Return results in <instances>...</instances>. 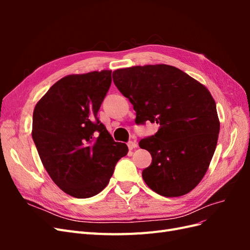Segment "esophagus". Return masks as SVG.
Masks as SVG:
<instances>
[{
    "label": "esophagus",
    "instance_id": "1",
    "mask_svg": "<svg viewBox=\"0 0 250 250\" xmlns=\"http://www.w3.org/2000/svg\"><path fill=\"white\" fill-rule=\"evenodd\" d=\"M127 146H128V148H129L130 150H132V149L138 147V143L135 142V141H129V142L127 143Z\"/></svg>",
    "mask_w": 250,
    "mask_h": 250
}]
</instances>
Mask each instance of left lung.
I'll return each instance as SVG.
<instances>
[{
	"mask_svg": "<svg viewBox=\"0 0 250 250\" xmlns=\"http://www.w3.org/2000/svg\"><path fill=\"white\" fill-rule=\"evenodd\" d=\"M115 85L133 105L135 123L160 124L140 141L152 163L143 170L147 186L165 197L183 196L208 171L220 123L208 88L175 66H131L112 73Z\"/></svg>",
	"mask_w": 250,
	"mask_h": 250,
	"instance_id": "left-lung-1",
	"label": "left lung"
}]
</instances>
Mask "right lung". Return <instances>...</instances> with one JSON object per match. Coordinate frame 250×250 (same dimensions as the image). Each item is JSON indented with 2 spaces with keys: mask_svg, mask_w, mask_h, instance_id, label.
Listing matches in <instances>:
<instances>
[{
  "mask_svg": "<svg viewBox=\"0 0 250 250\" xmlns=\"http://www.w3.org/2000/svg\"><path fill=\"white\" fill-rule=\"evenodd\" d=\"M110 84L107 70L69 75L50 87L33 111L32 139L43 167L75 198L100 193L128 152L98 118Z\"/></svg>",
  "mask_w": 250,
  "mask_h": 250,
  "instance_id": "1",
  "label": "right lung"
}]
</instances>
